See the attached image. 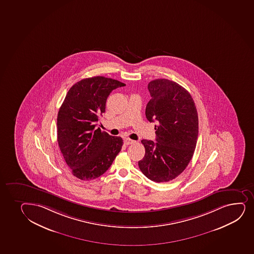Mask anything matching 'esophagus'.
Here are the masks:
<instances>
[{"label": "esophagus", "mask_w": 254, "mask_h": 254, "mask_svg": "<svg viewBox=\"0 0 254 254\" xmlns=\"http://www.w3.org/2000/svg\"><path fill=\"white\" fill-rule=\"evenodd\" d=\"M136 143V141H134V140L129 139V138H126L124 140V143H125L126 145H130V144H132V143Z\"/></svg>", "instance_id": "esophagus-1"}]
</instances>
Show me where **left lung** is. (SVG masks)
<instances>
[{
    "label": "left lung",
    "mask_w": 254,
    "mask_h": 254,
    "mask_svg": "<svg viewBox=\"0 0 254 254\" xmlns=\"http://www.w3.org/2000/svg\"><path fill=\"white\" fill-rule=\"evenodd\" d=\"M148 89L151 100L145 115L156 122V143L141 141L145 155L138 166L148 179L166 183L178 177L192 158L198 135L197 109L189 92L171 80H153Z\"/></svg>",
    "instance_id": "left-lung-1"
}]
</instances>
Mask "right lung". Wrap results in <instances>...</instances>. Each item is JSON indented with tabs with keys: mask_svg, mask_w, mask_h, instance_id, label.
<instances>
[{
	"mask_svg": "<svg viewBox=\"0 0 254 254\" xmlns=\"http://www.w3.org/2000/svg\"><path fill=\"white\" fill-rule=\"evenodd\" d=\"M97 76L71 86L57 115V142L74 177L83 181L104 174L121 151L123 140L96 129L111 92L125 86Z\"/></svg>",
	"mask_w": 254,
	"mask_h": 254,
	"instance_id": "right-lung-1",
	"label": "right lung"
}]
</instances>
